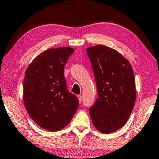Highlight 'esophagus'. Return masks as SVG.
Returning a JSON list of instances; mask_svg holds the SVG:
<instances>
[{"mask_svg":"<svg viewBox=\"0 0 159 159\" xmlns=\"http://www.w3.org/2000/svg\"><path fill=\"white\" fill-rule=\"evenodd\" d=\"M77 98H79V102L81 103V102H82V96H81V95H77Z\"/></svg>","mask_w":159,"mask_h":159,"instance_id":"34e87169","label":"esophagus"}]
</instances>
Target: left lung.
Returning <instances> with one entry per match:
<instances>
[{
    "label": "left lung",
    "instance_id": "8db88e82",
    "mask_svg": "<svg viewBox=\"0 0 159 159\" xmlns=\"http://www.w3.org/2000/svg\"><path fill=\"white\" fill-rule=\"evenodd\" d=\"M96 82L98 98L89 114L103 134L122 128L129 119L136 100L134 70L120 53L104 45L86 49Z\"/></svg>",
    "mask_w": 159,
    "mask_h": 159
}]
</instances>
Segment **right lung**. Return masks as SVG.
<instances>
[{"label":"right lung","mask_w":159,"mask_h":159,"mask_svg":"<svg viewBox=\"0 0 159 159\" xmlns=\"http://www.w3.org/2000/svg\"><path fill=\"white\" fill-rule=\"evenodd\" d=\"M74 49L52 48L34 58L25 71L23 101L30 117L39 127L57 132L69 124L79 99L67 90L64 69Z\"/></svg>","instance_id":"obj_1"}]
</instances>
